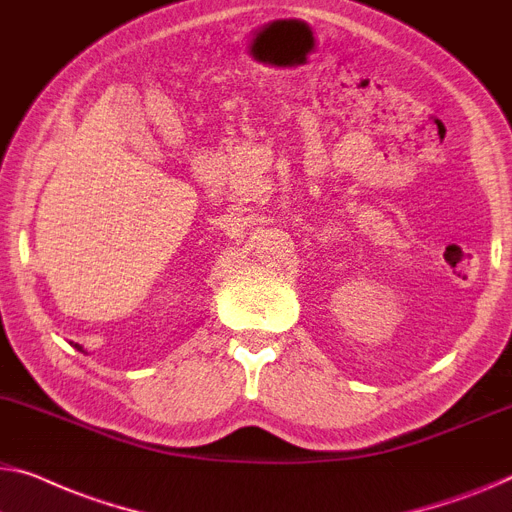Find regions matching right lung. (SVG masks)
<instances>
[{"label":"right lung","mask_w":512,"mask_h":512,"mask_svg":"<svg viewBox=\"0 0 512 512\" xmlns=\"http://www.w3.org/2000/svg\"><path fill=\"white\" fill-rule=\"evenodd\" d=\"M71 345H73L75 349H78V352H82V354H87V352H85V349H82V345H78V342H71Z\"/></svg>","instance_id":"add662e5"}]
</instances>
